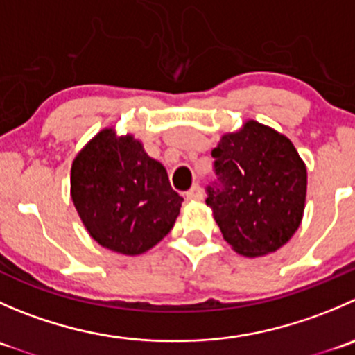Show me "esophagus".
I'll list each match as a JSON object with an SVG mask.
<instances>
[{"label": "esophagus", "mask_w": 355, "mask_h": 355, "mask_svg": "<svg viewBox=\"0 0 355 355\" xmlns=\"http://www.w3.org/2000/svg\"><path fill=\"white\" fill-rule=\"evenodd\" d=\"M185 196H187L189 200H202L204 199V192L199 185H194V187H192Z\"/></svg>", "instance_id": "obj_1"}]
</instances>
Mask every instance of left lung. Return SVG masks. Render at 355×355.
<instances>
[{
    "mask_svg": "<svg viewBox=\"0 0 355 355\" xmlns=\"http://www.w3.org/2000/svg\"><path fill=\"white\" fill-rule=\"evenodd\" d=\"M211 155L220 184L207 187L206 204L232 249L257 257L287 244L302 221L307 192L306 164L292 141L247 120Z\"/></svg>",
    "mask_w": 355,
    "mask_h": 355,
    "instance_id": "1",
    "label": "left lung"
}]
</instances>
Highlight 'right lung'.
Here are the masks:
<instances>
[{"mask_svg":"<svg viewBox=\"0 0 355 355\" xmlns=\"http://www.w3.org/2000/svg\"><path fill=\"white\" fill-rule=\"evenodd\" d=\"M70 194L85 230L99 245L139 256L173 228L182 199L166 168L134 135L103 128L71 163Z\"/></svg>","mask_w":355,"mask_h":355,"instance_id":"add662e5","label":"right lung"}]
</instances>
